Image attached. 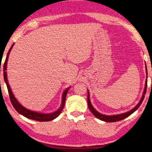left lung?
Segmentation results:
<instances>
[{"mask_svg":"<svg viewBox=\"0 0 152 152\" xmlns=\"http://www.w3.org/2000/svg\"><path fill=\"white\" fill-rule=\"evenodd\" d=\"M145 69H146V74H147V78H148V71H147V68H146V66H145ZM147 84H148V79H146L145 84V88H144V90H143V95H142V97L141 98V100H140V102L137 104V106L136 107H134L133 109L131 110L130 111H129L128 112L124 113V114H121L114 115H103V114H100V113H99L98 112L96 111V110L93 107L92 105L91 104L90 100V94H89V92H88V107H89V109L90 110L91 112L94 115L96 118H98V119H100V120L104 121V122H117V121L122 120L124 119H125L126 118L128 117L129 115H130L132 114H133V113L135 111H136V110H137V108H138V107L140 106V105L142 104L143 99H144V98H145L146 90H147Z\"/></svg>","mask_w":152,"mask_h":152,"instance_id":"obj_1","label":"left lung"}]
</instances>
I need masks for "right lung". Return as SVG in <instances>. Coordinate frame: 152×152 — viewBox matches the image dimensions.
Instances as JSON below:
<instances>
[{"instance_id":"obj_1","label":"right lung","mask_w":152,"mask_h":152,"mask_svg":"<svg viewBox=\"0 0 152 152\" xmlns=\"http://www.w3.org/2000/svg\"><path fill=\"white\" fill-rule=\"evenodd\" d=\"M13 45H14V44L10 47V50H9V52H8L6 60H5V62L4 63V68H3L4 79L5 82H6L7 86L8 88V91H9L10 100L11 103H12V104L13 107H15V109L19 113V114H20L21 115H24V117L28 118V119L37 120V121H38V122H48V121H51L52 120L55 119V118L58 116L60 113H61L62 110H63V108H64L66 97L68 91L70 88H67V89L64 92H63L62 104H61V106H60V107H59V109L56 112L51 113V114H41V113L31 111V110H29L28 109L25 108L24 107H23L15 98V96H14L13 93L12 92V90H11V89H10V86L9 84V82H8V80H7V72H6L7 64V61H8V58H9L10 52L11 50H12V48L13 47Z\"/></svg>"}]
</instances>
